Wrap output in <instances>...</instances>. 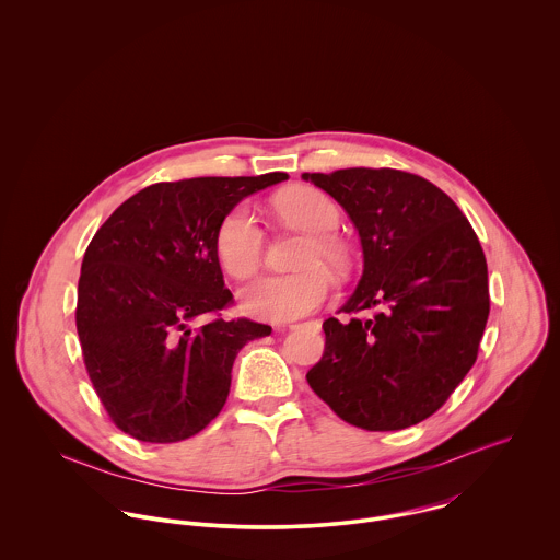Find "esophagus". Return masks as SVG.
<instances>
[{"label": "esophagus", "mask_w": 560, "mask_h": 560, "mask_svg": "<svg viewBox=\"0 0 560 560\" xmlns=\"http://www.w3.org/2000/svg\"><path fill=\"white\" fill-rule=\"evenodd\" d=\"M302 327H313V329H319V320H306V323H295V325H289V329H302Z\"/></svg>", "instance_id": "obj_1"}]
</instances>
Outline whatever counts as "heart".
Segmentation results:
<instances>
[{
    "label": "heart",
    "mask_w": 560,
    "mask_h": 560,
    "mask_svg": "<svg viewBox=\"0 0 560 560\" xmlns=\"http://www.w3.org/2000/svg\"><path fill=\"white\" fill-rule=\"evenodd\" d=\"M278 215L308 233L300 254V271L265 276L241 291L243 308L260 319L291 320L325 304L334 291L325 262L345 273L351 265L349 245L334 229L340 224L336 202L315 187H293L276 198ZM215 254L224 271L245 280L256 273L265 256V231L247 205L231 209L215 233Z\"/></svg>",
    "instance_id": "b5f03b06"
}]
</instances>
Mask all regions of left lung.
<instances>
[{
	"label": "left lung",
	"instance_id": "left-lung-1",
	"mask_svg": "<svg viewBox=\"0 0 560 560\" xmlns=\"http://www.w3.org/2000/svg\"><path fill=\"white\" fill-rule=\"evenodd\" d=\"M304 178L347 211L364 252L362 280L340 308L353 319L323 320L325 349L306 380L353 427L418 424L479 355L489 317L479 237L462 209L418 174L345 167Z\"/></svg>",
	"mask_w": 560,
	"mask_h": 560
}]
</instances>
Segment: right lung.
Listing matches in <instances>:
<instances>
[{
    "mask_svg": "<svg viewBox=\"0 0 560 560\" xmlns=\"http://www.w3.org/2000/svg\"><path fill=\"white\" fill-rule=\"evenodd\" d=\"M284 178L269 172L155 183L125 200L90 241L75 323L88 377L120 431L170 444L222 411L241 347L271 327L222 317L235 302L215 233L245 196ZM202 314L214 319L191 328Z\"/></svg>",
    "mask_w": 560,
    "mask_h": 560,
    "instance_id": "obj_1",
    "label": "right lung"
}]
</instances>
